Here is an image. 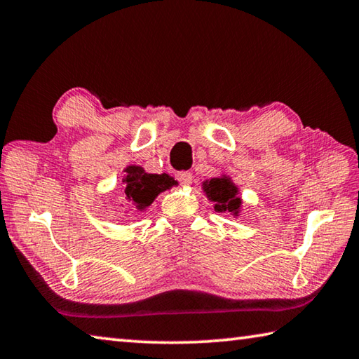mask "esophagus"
I'll use <instances>...</instances> for the list:
<instances>
[{
    "label": "esophagus",
    "instance_id": "34e87169",
    "mask_svg": "<svg viewBox=\"0 0 359 359\" xmlns=\"http://www.w3.org/2000/svg\"><path fill=\"white\" fill-rule=\"evenodd\" d=\"M175 177H177V180L180 182L182 185H188V184H191L193 174L190 171H180V172L175 174Z\"/></svg>",
    "mask_w": 359,
    "mask_h": 359
}]
</instances>
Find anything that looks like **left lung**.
<instances>
[{"instance_id":"obj_1","label":"left lung","mask_w":359,"mask_h":359,"mask_svg":"<svg viewBox=\"0 0 359 359\" xmlns=\"http://www.w3.org/2000/svg\"><path fill=\"white\" fill-rule=\"evenodd\" d=\"M205 193L210 201L215 203V210L218 212H233L238 214L241 208V199L236 196V187L228 179H210L205 184Z\"/></svg>"}]
</instances>
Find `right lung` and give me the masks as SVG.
Listing matches in <instances>:
<instances>
[{"label":"right lung","instance_id":"right-lung-1","mask_svg":"<svg viewBox=\"0 0 359 359\" xmlns=\"http://www.w3.org/2000/svg\"><path fill=\"white\" fill-rule=\"evenodd\" d=\"M126 174L128 175L125 177V196L139 210L147 209L158 194L172 187L175 182L171 175L147 174L139 166L126 168Z\"/></svg>","mask_w":359,"mask_h":359}]
</instances>
